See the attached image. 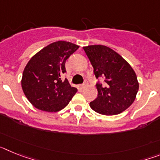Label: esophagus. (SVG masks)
<instances>
[{
	"label": "esophagus",
	"instance_id": "1",
	"mask_svg": "<svg viewBox=\"0 0 160 160\" xmlns=\"http://www.w3.org/2000/svg\"><path fill=\"white\" fill-rule=\"evenodd\" d=\"M87 80H85L84 83H83V84L82 85V86H81V89H84L85 87H86V86H87Z\"/></svg>",
	"mask_w": 160,
	"mask_h": 160
}]
</instances>
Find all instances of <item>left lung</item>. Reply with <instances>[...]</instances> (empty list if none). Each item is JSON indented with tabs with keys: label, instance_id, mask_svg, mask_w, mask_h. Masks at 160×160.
<instances>
[{
	"label": "left lung",
	"instance_id": "1",
	"mask_svg": "<svg viewBox=\"0 0 160 160\" xmlns=\"http://www.w3.org/2000/svg\"><path fill=\"white\" fill-rule=\"evenodd\" d=\"M97 78L105 82L96 85L97 98L90 103L92 110L104 115L122 113L134 102L138 90L136 73L117 52L102 45L83 47Z\"/></svg>",
	"mask_w": 160,
	"mask_h": 160
}]
</instances>
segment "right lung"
Listing matches in <instances>:
<instances>
[{
  "label": "right lung",
  "instance_id": "right-lung-1",
  "mask_svg": "<svg viewBox=\"0 0 160 160\" xmlns=\"http://www.w3.org/2000/svg\"><path fill=\"white\" fill-rule=\"evenodd\" d=\"M79 48L75 44L58 41L49 44L33 55L24 69L22 87L33 107L46 112H57L68 105L77 92L67 79L65 63Z\"/></svg>",
  "mask_w": 160,
  "mask_h": 160
}]
</instances>
